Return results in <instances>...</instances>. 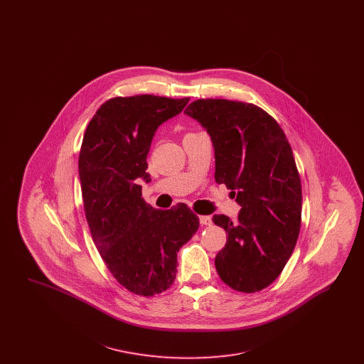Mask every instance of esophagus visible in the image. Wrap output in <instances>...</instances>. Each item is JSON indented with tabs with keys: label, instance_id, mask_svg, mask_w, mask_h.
Wrapping results in <instances>:
<instances>
[{
	"label": "esophagus",
	"instance_id": "34e87169",
	"mask_svg": "<svg viewBox=\"0 0 364 364\" xmlns=\"http://www.w3.org/2000/svg\"><path fill=\"white\" fill-rule=\"evenodd\" d=\"M199 221L202 225H210L211 224V217L210 215H200Z\"/></svg>",
	"mask_w": 364,
	"mask_h": 364
}]
</instances>
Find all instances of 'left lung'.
Segmentation results:
<instances>
[{"label":"left lung","mask_w":364,"mask_h":364,"mask_svg":"<svg viewBox=\"0 0 364 364\" xmlns=\"http://www.w3.org/2000/svg\"><path fill=\"white\" fill-rule=\"evenodd\" d=\"M184 113L208 131L215 181L242 206L235 223L223 214L213 217L228 232L215 269L235 291H262L281 274L300 232L301 184L291 144L255 105L198 100Z\"/></svg>","instance_id":"8db88e82"}]
</instances>
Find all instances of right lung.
Here are the masks:
<instances>
[{
	"label": "right lung",
	"instance_id": "add662e5",
	"mask_svg": "<svg viewBox=\"0 0 364 364\" xmlns=\"http://www.w3.org/2000/svg\"><path fill=\"white\" fill-rule=\"evenodd\" d=\"M188 101L147 94L112 98L97 110L82 143L79 177L92 240L113 277L139 296L171 288L177 252L199 228L187 205L156 210L139 186L151 181L146 159L158 127Z\"/></svg>",
	"mask_w": 364,
	"mask_h": 364
}]
</instances>
